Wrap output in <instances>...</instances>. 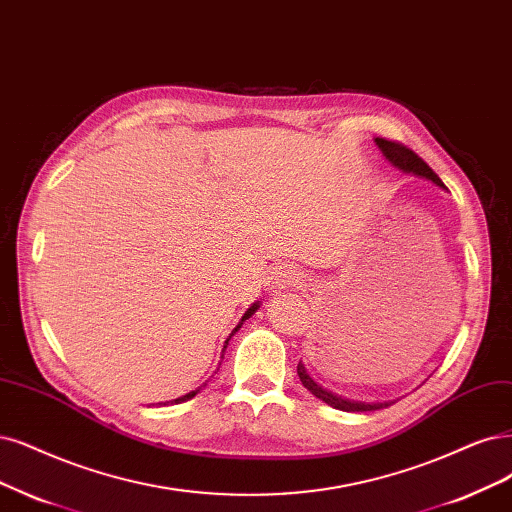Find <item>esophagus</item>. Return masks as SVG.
Listing matches in <instances>:
<instances>
[{
    "label": "esophagus",
    "instance_id": "1",
    "mask_svg": "<svg viewBox=\"0 0 512 512\" xmlns=\"http://www.w3.org/2000/svg\"><path fill=\"white\" fill-rule=\"evenodd\" d=\"M295 282H297V274L293 268L276 266L266 276V289L270 293H282V291H287L291 285H295Z\"/></svg>",
    "mask_w": 512,
    "mask_h": 512
}]
</instances>
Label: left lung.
<instances>
[{"label": "left lung", "mask_w": 512, "mask_h": 512, "mask_svg": "<svg viewBox=\"0 0 512 512\" xmlns=\"http://www.w3.org/2000/svg\"><path fill=\"white\" fill-rule=\"evenodd\" d=\"M375 145L380 147L382 156H384L394 168H399L401 173L411 175V177H420V179H426V181H432L434 185H439L441 189H447V187L443 185V181L432 173V168H430L420 156H415L413 151L407 149L405 145L392 143V141H386V139H380V137L375 139ZM297 375H299L301 384H304V386L310 390V394H314L318 401H323V403H327L329 407L339 409V411H375V409H384V407H388V405L394 403V401H373V403H367V401L346 399V396L337 394V392H333V390H327L325 386H320L316 380H312V375L306 371V367H304V363H301V361H299V365H297Z\"/></svg>", "instance_id": "1"}]
</instances>
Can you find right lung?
Wrapping results in <instances>:
<instances>
[{"label": "right lung", "mask_w": 512, "mask_h": 512, "mask_svg": "<svg viewBox=\"0 0 512 512\" xmlns=\"http://www.w3.org/2000/svg\"><path fill=\"white\" fill-rule=\"evenodd\" d=\"M259 306H261V301H255V304H253V306H251V308H249V310H246V312H244V316H242V318H240V323H238V325H236V329H234V331H232V335H234V333H236V331H238V329H240V327H242V323H244V320H249V318H251V316H253V314H255V312H257V310H259ZM232 335H230V337H227V339H225V346H223V352H225V348H227V344H230V339H232ZM221 358H223V356H221ZM204 386H206V382H204V384H202V386H198V388H196V390H192V392H187V394H183V396H179V399H173V401H166V403H158V405H179V403H185V401H189V399H194V396H196V394H198V392H200V390H202V388H204Z\"/></svg>", "instance_id": "1"}]
</instances>
